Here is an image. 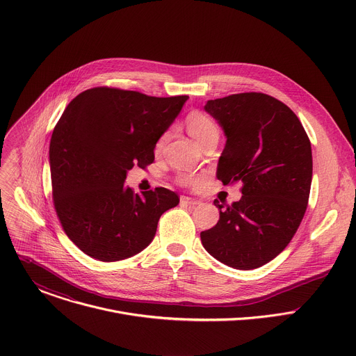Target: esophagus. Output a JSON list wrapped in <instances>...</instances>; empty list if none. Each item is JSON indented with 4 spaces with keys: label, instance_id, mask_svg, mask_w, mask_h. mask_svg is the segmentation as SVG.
Returning <instances> with one entry per match:
<instances>
[{
    "label": "esophagus",
    "instance_id": "34e87169",
    "mask_svg": "<svg viewBox=\"0 0 356 356\" xmlns=\"http://www.w3.org/2000/svg\"><path fill=\"white\" fill-rule=\"evenodd\" d=\"M181 202H184V204H188V206H197L200 204V200L197 198H193V197H187V195H181Z\"/></svg>",
    "mask_w": 356,
    "mask_h": 356
}]
</instances>
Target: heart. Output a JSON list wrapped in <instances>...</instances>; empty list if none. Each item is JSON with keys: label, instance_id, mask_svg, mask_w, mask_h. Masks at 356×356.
I'll use <instances>...</instances> for the list:
<instances>
[{"label": "heart", "instance_id": "obj_1", "mask_svg": "<svg viewBox=\"0 0 356 356\" xmlns=\"http://www.w3.org/2000/svg\"><path fill=\"white\" fill-rule=\"evenodd\" d=\"M186 127H187V131L188 134L201 145L202 142H204L207 138H210L211 135L214 134H218V128L216 125V122L206 114L202 113H191L187 115L186 118ZM166 139V135H163L158 143H156V150H159L163 145ZM183 181L188 183L190 180L184 179Z\"/></svg>", "mask_w": 356, "mask_h": 356}]
</instances>
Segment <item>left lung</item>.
<instances>
[{
	"mask_svg": "<svg viewBox=\"0 0 356 356\" xmlns=\"http://www.w3.org/2000/svg\"><path fill=\"white\" fill-rule=\"evenodd\" d=\"M204 110L227 136L217 177L242 181V197L220 210L216 227L200 234L221 264L250 270L275 259L294 236L313 177L312 143L297 115L264 92L209 99Z\"/></svg>",
	"mask_w": 356,
	"mask_h": 356,
	"instance_id": "8db88e82",
	"label": "left lung"
}]
</instances>
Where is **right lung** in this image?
Here are the masks:
<instances>
[{
  "mask_svg": "<svg viewBox=\"0 0 356 356\" xmlns=\"http://www.w3.org/2000/svg\"><path fill=\"white\" fill-rule=\"evenodd\" d=\"M187 99L94 87L66 107L49 146L52 194L66 235L86 255L103 262L136 255L179 204L165 187L136 194L124 181L134 166L155 161L156 142Z\"/></svg>",
  "mask_w": 356,
  "mask_h": 356,
  "instance_id": "right-lung-1",
  "label": "right lung"
}]
</instances>
